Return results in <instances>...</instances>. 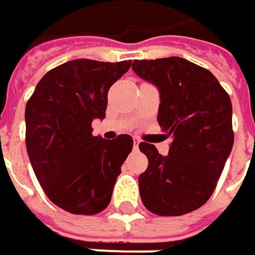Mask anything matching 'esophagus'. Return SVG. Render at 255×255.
<instances>
[{
  "mask_svg": "<svg viewBox=\"0 0 255 255\" xmlns=\"http://www.w3.org/2000/svg\"><path fill=\"white\" fill-rule=\"evenodd\" d=\"M138 144H140V140H138V138H134V149H135V150L138 149Z\"/></svg>",
  "mask_w": 255,
  "mask_h": 255,
  "instance_id": "34e87169",
  "label": "esophagus"
}]
</instances>
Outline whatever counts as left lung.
<instances>
[{
  "label": "left lung",
  "mask_w": 255,
  "mask_h": 255,
  "mask_svg": "<svg viewBox=\"0 0 255 255\" xmlns=\"http://www.w3.org/2000/svg\"><path fill=\"white\" fill-rule=\"evenodd\" d=\"M132 71L159 90L157 123L172 144L166 156L149 143V166L138 176L140 197L159 216H181L213 194L234 146L232 104L218 79L179 57L135 59Z\"/></svg>",
  "instance_id": "obj_1"
}]
</instances>
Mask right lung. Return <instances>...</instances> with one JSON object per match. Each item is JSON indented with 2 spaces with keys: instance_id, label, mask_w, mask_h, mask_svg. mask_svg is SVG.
I'll return each instance as SVG.
<instances>
[{
  "instance_id": "1",
  "label": "right lung",
  "mask_w": 255,
  "mask_h": 255,
  "mask_svg": "<svg viewBox=\"0 0 255 255\" xmlns=\"http://www.w3.org/2000/svg\"><path fill=\"white\" fill-rule=\"evenodd\" d=\"M131 61L74 59L48 71L26 105V147L48 198L73 215H96L111 201L132 138L93 135L104 120L108 92Z\"/></svg>"
}]
</instances>
